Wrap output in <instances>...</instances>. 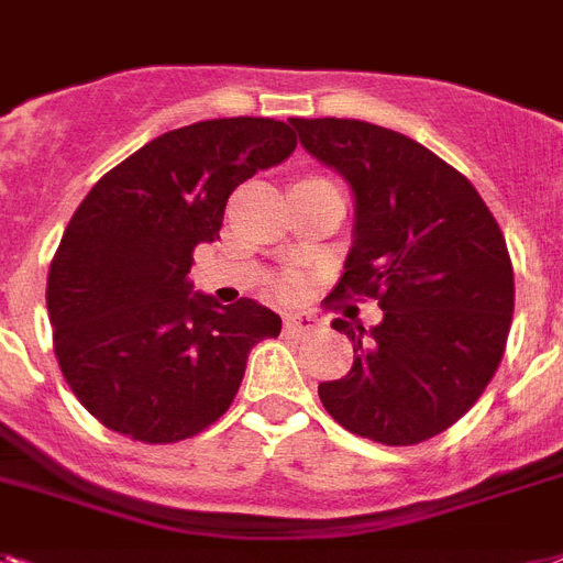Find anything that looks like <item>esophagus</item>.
Masks as SVG:
<instances>
[{"label": "esophagus", "mask_w": 563, "mask_h": 563, "mask_svg": "<svg viewBox=\"0 0 563 563\" xmlns=\"http://www.w3.org/2000/svg\"><path fill=\"white\" fill-rule=\"evenodd\" d=\"M283 327H286V332L303 335V332H312V329L318 327V321H314L312 314H289V318L283 321Z\"/></svg>", "instance_id": "obj_1"}]
</instances>
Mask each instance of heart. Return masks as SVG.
Masks as SVG:
<instances>
[{"label": "heart", "mask_w": 563, "mask_h": 563, "mask_svg": "<svg viewBox=\"0 0 563 563\" xmlns=\"http://www.w3.org/2000/svg\"><path fill=\"white\" fill-rule=\"evenodd\" d=\"M280 295H291V280L280 283Z\"/></svg>", "instance_id": "heart-1"}]
</instances>
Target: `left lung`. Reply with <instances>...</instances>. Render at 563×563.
Instances as JSON below:
<instances>
[{
    "mask_svg": "<svg viewBox=\"0 0 563 563\" xmlns=\"http://www.w3.org/2000/svg\"><path fill=\"white\" fill-rule=\"evenodd\" d=\"M289 123L355 194V242L327 300L373 297L385 312L367 338L332 321L358 355L318 396L355 437L419 445L463 419L504 361L515 312L504 231L472 181L408 135L353 118Z\"/></svg>",
    "mask_w": 563,
    "mask_h": 563,
    "instance_id": "8db88e82",
    "label": "left lung"
}]
</instances>
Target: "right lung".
<instances>
[{
  "mask_svg": "<svg viewBox=\"0 0 563 563\" xmlns=\"http://www.w3.org/2000/svg\"><path fill=\"white\" fill-rule=\"evenodd\" d=\"M297 147L289 123L217 118L164 132L91 187L63 231L45 303L77 401L135 442L190 440L234 401L249 353L280 318L190 291L199 242L219 240L228 196Z\"/></svg>",
  "mask_w": 563,
  "mask_h": 563,
  "instance_id": "1",
  "label": "right lung"
}]
</instances>
